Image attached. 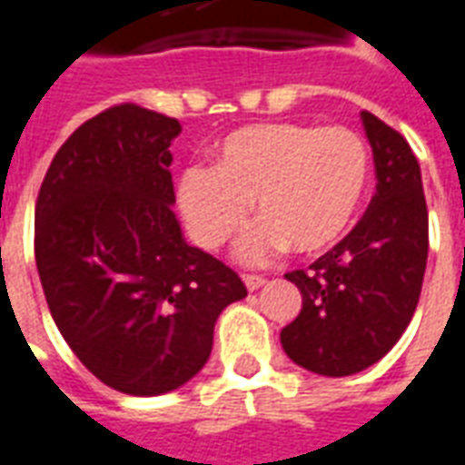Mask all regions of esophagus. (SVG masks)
Here are the masks:
<instances>
[{
    "instance_id": "1",
    "label": "esophagus",
    "mask_w": 465,
    "mask_h": 465,
    "mask_svg": "<svg viewBox=\"0 0 465 465\" xmlns=\"http://www.w3.org/2000/svg\"><path fill=\"white\" fill-rule=\"evenodd\" d=\"M242 282H245V287L250 290V292H255V290H260L267 280L265 277H260V274H245V277H242Z\"/></svg>"
}]
</instances>
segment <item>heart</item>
I'll return each instance as SVG.
<instances>
[{"mask_svg": "<svg viewBox=\"0 0 465 465\" xmlns=\"http://www.w3.org/2000/svg\"><path fill=\"white\" fill-rule=\"evenodd\" d=\"M369 173L367 141L347 125H245L220 141L213 168L183 173L178 208L205 250L245 228L255 203L260 223L237 247L242 260L260 262L287 245L297 255H320L351 228Z\"/></svg>", "mask_w": 465, "mask_h": 465, "instance_id": "b5f03b06", "label": "heart"}]
</instances>
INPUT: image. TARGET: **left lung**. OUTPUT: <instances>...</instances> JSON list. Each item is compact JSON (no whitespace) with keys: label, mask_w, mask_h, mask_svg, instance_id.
<instances>
[{"label":"left lung","mask_w":465,"mask_h":465,"mask_svg":"<svg viewBox=\"0 0 465 465\" xmlns=\"http://www.w3.org/2000/svg\"><path fill=\"white\" fill-rule=\"evenodd\" d=\"M374 153L376 193L351 230L310 270L287 272L302 310L280 331L294 364L322 376L364 371L404 334L421 294L429 213L421 168L404 141L361 111Z\"/></svg>","instance_id":"1"}]
</instances>
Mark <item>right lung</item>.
I'll use <instances>...</instances> for the list:
<instances>
[{"label": "right lung", "instance_id": "right-lung-1", "mask_svg": "<svg viewBox=\"0 0 465 465\" xmlns=\"http://www.w3.org/2000/svg\"><path fill=\"white\" fill-rule=\"evenodd\" d=\"M175 118L124 104L54 155L34 252L54 322L81 364L131 396L168 394L205 367L242 280L183 237L173 213Z\"/></svg>", "mask_w": 465, "mask_h": 465}]
</instances>
